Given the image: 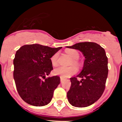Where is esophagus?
Instances as JSON below:
<instances>
[{
  "label": "esophagus",
  "instance_id": "34e87169",
  "mask_svg": "<svg viewBox=\"0 0 122 122\" xmlns=\"http://www.w3.org/2000/svg\"><path fill=\"white\" fill-rule=\"evenodd\" d=\"M60 81H61V82L63 81V79H63L62 77H61V76H60Z\"/></svg>",
  "mask_w": 122,
  "mask_h": 122
}]
</instances>
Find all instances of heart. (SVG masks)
I'll return each instance as SVG.
<instances>
[{
  "label": "heart",
  "instance_id": "1",
  "mask_svg": "<svg viewBox=\"0 0 122 122\" xmlns=\"http://www.w3.org/2000/svg\"><path fill=\"white\" fill-rule=\"evenodd\" d=\"M66 53L73 60L71 61L70 65H77L79 64L77 59L79 57V54L78 51L75 49H70L66 51ZM58 57H59V53H56L51 57V62L52 65L53 66H56L58 65ZM77 72V68L75 66H68V67H63L59 66L56 68L53 71V73L55 75L60 76L63 77H68L71 76H73Z\"/></svg>",
  "mask_w": 122,
  "mask_h": 122
}]
</instances>
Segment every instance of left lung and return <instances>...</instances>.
I'll return each instance as SVG.
<instances>
[{
    "label": "left lung",
    "mask_w": 122,
    "mask_h": 122,
    "mask_svg": "<svg viewBox=\"0 0 122 122\" xmlns=\"http://www.w3.org/2000/svg\"><path fill=\"white\" fill-rule=\"evenodd\" d=\"M67 47L79 50L86 59L80 74L70 78L68 100L73 106L87 107L97 101L104 92L108 74L107 56L104 49L93 42L78 43ZM77 77L81 80L79 81Z\"/></svg>",
    "instance_id": "8db88e82"
}]
</instances>
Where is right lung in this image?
Here are the masks:
<instances>
[{
    "label": "right lung",
    "instance_id": "1",
    "mask_svg": "<svg viewBox=\"0 0 122 122\" xmlns=\"http://www.w3.org/2000/svg\"><path fill=\"white\" fill-rule=\"evenodd\" d=\"M61 48L33 44L24 45L17 51L13 77L18 93L25 102L35 106L50 103L60 79L57 76H46L53 70L51 57Z\"/></svg>",
    "mask_w": 122,
    "mask_h": 122
}]
</instances>
